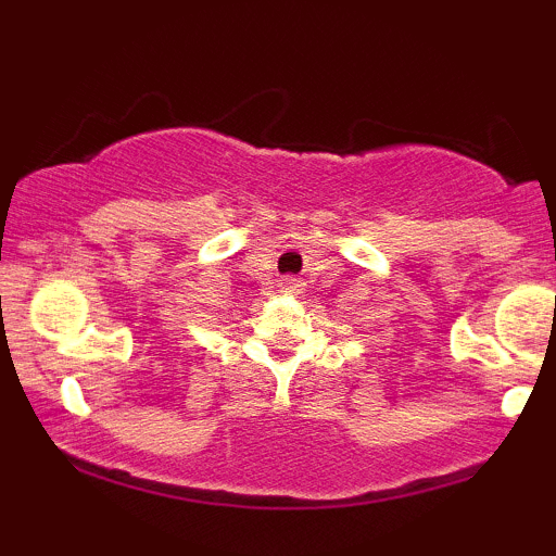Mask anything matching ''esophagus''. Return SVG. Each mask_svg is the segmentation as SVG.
I'll return each mask as SVG.
<instances>
[{"mask_svg":"<svg viewBox=\"0 0 556 556\" xmlns=\"http://www.w3.org/2000/svg\"><path fill=\"white\" fill-rule=\"evenodd\" d=\"M282 287H285V292H292L298 287V279H292V277H287V279H282Z\"/></svg>","mask_w":556,"mask_h":556,"instance_id":"34e87169","label":"esophagus"}]
</instances>
